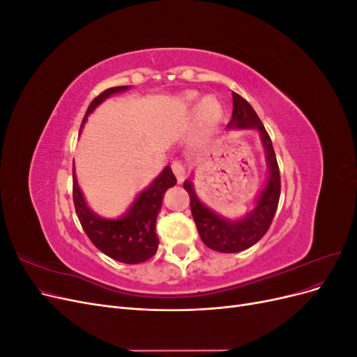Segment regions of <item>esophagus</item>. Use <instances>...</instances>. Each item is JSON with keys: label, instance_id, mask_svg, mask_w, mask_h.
I'll list each match as a JSON object with an SVG mask.
<instances>
[{"label": "esophagus", "instance_id": "obj_1", "mask_svg": "<svg viewBox=\"0 0 357 357\" xmlns=\"http://www.w3.org/2000/svg\"><path fill=\"white\" fill-rule=\"evenodd\" d=\"M171 168H172V172H174L176 177L178 181H183L186 177V165L183 164V162L180 159H174L171 162Z\"/></svg>", "mask_w": 357, "mask_h": 357}]
</instances>
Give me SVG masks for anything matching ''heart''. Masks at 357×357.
Returning <instances> with one entry per match:
<instances>
[{
	"mask_svg": "<svg viewBox=\"0 0 357 357\" xmlns=\"http://www.w3.org/2000/svg\"><path fill=\"white\" fill-rule=\"evenodd\" d=\"M197 93L195 92H188L185 95V101L186 102H193L197 100ZM220 114H222V109H220V104L215 101L214 98H205L201 105H199V117L201 121L205 123V125H214L215 122L219 121L220 119Z\"/></svg>",
	"mask_w": 357,
	"mask_h": 357,
	"instance_id": "heart-1",
	"label": "heart"
}]
</instances>
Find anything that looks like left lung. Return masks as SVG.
Here are the masks:
<instances>
[{
	"instance_id": "obj_1",
	"label": "left lung",
	"mask_w": 357,
	"mask_h": 357,
	"mask_svg": "<svg viewBox=\"0 0 357 357\" xmlns=\"http://www.w3.org/2000/svg\"><path fill=\"white\" fill-rule=\"evenodd\" d=\"M234 110L228 126L236 128H256L262 134V143L266 150V159L269 165V178L264 192L257 199L256 208L247 214L240 222H228L218 214H214L198 199L192 183L188 180L183 183L190 198V211L198 228L202 243L211 250L220 253H236L256 244L269 229L278 207L282 180L280 168L275 158L274 147L261 119L241 95L232 92Z\"/></svg>"
}]
</instances>
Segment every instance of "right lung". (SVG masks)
<instances>
[{
  "label": "right lung",
  "instance_id": "right-lung-1",
  "mask_svg": "<svg viewBox=\"0 0 357 357\" xmlns=\"http://www.w3.org/2000/svg\"><path fill=\"white\" fill-rule=\"evenodd\" d=\"M125 89L126 86H116V88H109L98 96H95L88 110H86L82 125L86 122V117L89 116V113L107 96ZM176 183V176L172 174L171 168L167 167L152 183V186L135 199L134 205L123 218L117 220H105L95 215L88 208L73 169L74 208L83 231L98 250L119 262L131 265L142 264L152 257L158 250L159 240L156 235V219L162 205V198H164L165 190L174 186Z\"/></svg>",
  "mask_w": 357,
  "mask_h": 357
}]
</instances>
